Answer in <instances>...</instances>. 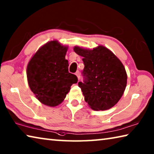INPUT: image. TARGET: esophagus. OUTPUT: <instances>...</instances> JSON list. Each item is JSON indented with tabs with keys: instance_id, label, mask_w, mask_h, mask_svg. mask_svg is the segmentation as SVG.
Wrapping results in <instances>:
<instances>
[{
	"instance_id": "34e87169",
	"label": "esophagus",
	"mask_w": 154,
	"mask_h": 154,
	"mask_svg": "<svg viewBox=\"0 0 154 154\" xmlns=\"http://www.w3.org/2000/svg\"><path fill=\"white\" fill-rule=\"evenodd\" d=\"M75 75L77 77V79H78V81H79L80 79V74H79V72L77 71L76 72V73H75Z\"/></svg>"
}]
</instances>
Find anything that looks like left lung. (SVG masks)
Masks as SVG:
<instances>
[{
    "label": "left lung",
    "mask_w": 154,
    "mask_h": 154,
    "mask_svg": "<svg viewBox=\"0 0 154 154\" xmlns=\"http://www.w3.org/2000/svg\"><path fill=\"white\" fill-rule=\"evenodd\" d=\"M83 57L84 83L78 85L88 106L95 111L113 107L120 100L127 84L126 69L118 57L103 45L93 49L74 47Z\"/></svg>",
    "instance_id": "left-lung-1"
}]
</instances>
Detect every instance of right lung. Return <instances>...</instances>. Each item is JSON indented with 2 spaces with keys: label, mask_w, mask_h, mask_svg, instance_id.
Returning a JSON list of instances; mask_svg holds the SVG:
<instances>
[{
  "label": "right lung",
  "mask_w": 154,
  "mask_h": 154,
  "mask_svg": "<svg viewBox=\"0 0 154 154\" xmlns=\"http://www.w3.org/2000/svg\"><path fill=\"white\" fill-rule=\"evenodd\" d=\"M68 48L58 41H50L41 46L28 62V85L43 105H59L71 85L77 82L76 75L69 72V62L65 59Z\"/></svg>",
  "instance_id": "obj_1"
}]
</instances>
